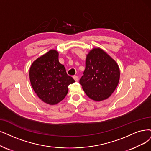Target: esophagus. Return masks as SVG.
Listing matches in <instances>:
<instances>
[{
  "instance_id": "esophagus-1",
  "label": "esophagus",
  "mask_w": 151,
  "mask_h": 151,
  "mask_svg": "<svg viewBox=\"0 0 151 151\" xmlns=\"http://www.w3.org/2000/svg\"><path fill=\"white\" fill-rule=\"evenodd\" d=\"M73 79L75 80V81H78V77L77 76H73Z\"/></svg>"
}]
</instances>
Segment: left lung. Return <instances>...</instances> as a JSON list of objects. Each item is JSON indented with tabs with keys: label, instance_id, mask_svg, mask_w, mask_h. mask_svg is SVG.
Returning <instances> with one entry per match:
<instances>
[{
	"label": "left lung",
	"instance_id": "8db88e82",
	"mask_svg": "<svg viewBox=\"0 0 151 151\" xmlns=\"http://www.w3.org/2000/svg\"><path fill=\"white\" fill-rule=\"evenodd\" d=\"M85 70L80 80L86 95L95 101L108 99L118 85L120 70L116 61L101 48L86 55Z\"/></svg>",
	"mask_w": 151,
	"mask_h": 151
}]
</instances>
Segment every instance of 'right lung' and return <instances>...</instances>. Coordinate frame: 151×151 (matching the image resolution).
<instances>
[{
	"mask_svg": "<svg viewBox=\"0 0 151 151\" xmlns=\"http://www.w3.org/2000/svg\"><path fill=\"white\" fill-rule=\"evenodd\" d=\"M58 55L57 50H49L33 61L29 70L33 90L42 101L50 105L62 101L68 93V85L75 82L60 63Z\"/></svg>",
	"mask_w": 151,
	"mask_h": 151,
	"instance_id": "1",
	"label": "right lung"
}]
</instances>
